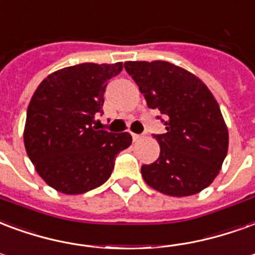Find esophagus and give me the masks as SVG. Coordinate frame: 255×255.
<instances>
[{
    "mask_svg": "<svg viewBox=\"0 0 255 255\" xmlns=\"http://www.w3.org/2000/svg\"><path fill=\"white\" fill-rule=\"evenodd\" d=\"M131 135H132L133 142H136V140H139V139L143 136V135H139V133H131Z\"/></svg>",
    "mask_w": 255,
    "mask_h": 255,
    "instance_id": "34e87169",
    "label": "esophagus"
}]
</instances>
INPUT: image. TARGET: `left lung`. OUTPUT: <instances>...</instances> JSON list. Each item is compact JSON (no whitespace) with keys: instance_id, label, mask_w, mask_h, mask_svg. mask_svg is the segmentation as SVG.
<instances>
[{"instance_id":"8db88e82","label":"left lung","mask_w":255,"mask_h":255,"mask_svg":"<svg viewBox=\"0 0 255 255\" xmlns=\"http://www.w3.org/2000/svg\"><path fill=\"white\" fill-rule=\"evenodd\" d=\"M124 69L166 126L165 133L154 135L161 152L142 166L144 181L175 197L205 189L228 150L227 127L212 93L196 75L169 62H126Z\"/></svg>"}]
</instances>
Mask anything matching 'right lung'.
<instances>
[{
    "mask_svg": "<svg viewBox=\"0 0 255 255\" xmlns=\"http://www.w3.org/2000/svg\"><path fill=\"white\" fill-rule=\"evenodd\" d=\"M123 63H82L58 70L37 86L28 105L24 144L47 184L65 195H81L103 185L116 156L129 147L128 132L94 127L103 113L104 93Z\"/></svg>",
    "mask_w": 255,
    "mask_h": 255,
    "instance_id": "obj_1",
    "label": "right lung"
}]
</instances>
